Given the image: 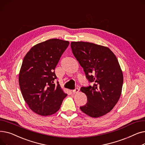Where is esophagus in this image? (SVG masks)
Masks as SVG:
<instances>
[{
  "instance_id": "esophagus-1",
  "label": "esophagus",
  "mask_w": 145,
  "mask_h": 145,
  "mask_svg": "<svg viewBox=\"0 0 145 145\" xmlns=\"http://www.w3.org/2000/svg\"><path fill=\"white\" fill-rule=\"evenodd\" d=\"M79 88H75V89L73 90L72 92H73V93H78V92H79Z\"/></svg>"
}]
</instances>
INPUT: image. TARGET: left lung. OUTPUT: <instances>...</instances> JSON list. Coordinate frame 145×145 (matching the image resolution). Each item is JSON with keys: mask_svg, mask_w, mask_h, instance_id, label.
Segmentation results:
<instances>
[{"mask_svg": "<svg viewBox=\"0 0 145 145\" xmlns=\"http://www.w3.org/2000/svg\"><path fill=\"white\" fill-rule=\"evenodd\" d=\"M71 46L87 79L93 83L80 88L88 102L80 109L92 118L102 116L112 110L121 95L123 76L118 59L108 47L93 43L72 42Z\"/></svg>", "mask_w": 145, "mask_h": 145, "instance_id": "left-lung-1", "label": "left lung"}]
</instances>
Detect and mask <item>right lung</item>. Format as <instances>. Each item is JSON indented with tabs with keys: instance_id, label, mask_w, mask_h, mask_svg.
<instances>
[{
	"instance_id": "add662e5",
	"label": "right lung",
	"mask_w": 145,
	"mask_h": 145,
	"mask_svg": "<svg viewBox=\"0 0 145 145\" xmlns=\"http://www.w3.org/2000/svg\"><path fill=\"white\" fill-rule=\"evenodd\" d=\"M69 42L51 39L38 43L27 53L19 74L21 92L29 108L41 116L55 113L67 94L61 89L55 69Z\"/></svg>"
}]
</instances>
